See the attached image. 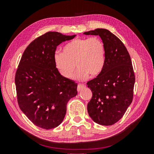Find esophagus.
<instances>
[{
    "instance_id": "esophagus-1",
    "label": "esophagus",
    "mask_w": 154,
    "mask_h": 154,
    "mask_svg": "<svg viewBox=\"0 0 154 154\" xmlns=\"http://www.w3.org/2000/svg\"><path fill=\"white\" fill-rule=\"evenodd\" d=\"M85 88V86L84 85H82V84H79L78 85V88H77V91L78 92H81L82 90L84 89V88Z\"/></svg>"
}]
</instances>
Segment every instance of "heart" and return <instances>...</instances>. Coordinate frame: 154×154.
<instances>
[{
    "instance_id": "1",
    "label": "heart",
    "mask_w": 154,
    "mask_h": 154,
    "mask_svg": "<svg viewBox=\"0 0 154 154\" xmlns=\"http://www.w3.org/2000/svg\"><path fill=\"white\" fill-rule=\"evenodd\" d=\"M63 53L57 51L54 62L60 75L69 79L75 69L74 78L85 80L88 76L95 77L101 73L105 63V47L98 37L79 38L69 42L63 49Z\"/></svg>"
}]
</instances>
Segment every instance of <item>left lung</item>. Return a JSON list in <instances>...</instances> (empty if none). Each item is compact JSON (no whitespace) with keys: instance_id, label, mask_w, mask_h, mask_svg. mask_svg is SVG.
I'll list each match as a JSON object with an SVG mask.
<instances>
[{"instance_id":"left-lung-1","label":"left lung","mask_w":154,"mask_h":154,"mask_svg":"<svg viewBox=\"0 0 154 154\" xmlns=\"http://www.w3.org/2000/svg\"><path fill=\"white\" fill-rule=\"evenodd\" d=\"M98 35L105 47V63L101 73L87 82L92 97L87 105L91 119L109 126L118 122L133 100L135 76L127 48L117 36L105 29L83 32Z\"/></svg>"}]
</instances>
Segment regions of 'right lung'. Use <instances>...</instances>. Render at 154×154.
Returning a JSON list of instances; mask_svg holds the SVG:
<instances>
[{
	"instance_id": "add662e5",
	"label": "right lung",
	"mask_w": 154,
	"mask_h": 154,
	"mask_svg": "<svg viewBox=\"0 0 154 154\" xmlns=\"http://www.w3.org/2000/svg\"><path fill=\"white\" fill-rule=\"evenodd\" d=\"M76 36L46 32L27 46L15 74L20 109L31 122L45 130L62 123L69 100L77 95V84L60 75L55 67L57 46Z\"/></svg>"
}]
</instances>
